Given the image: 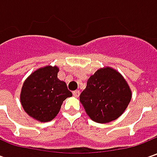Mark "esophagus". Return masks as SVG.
<instances>
[{
  "label": "esophagus",
  "mask_w": 157,
  "mask_h": 157,
  "mask_svg": "<svg viewBox=\"0 0 157 157\" xmlns=\"http://www.w3.org/2000/svg\"><path fill=\"white\" fill-rule=\"evenodd\" d=\"M79 94H80V92H79L78 90H76V91L73 92V96L76 97V98H78V97L79 96Z\"/></svg>",
  "instance_id": "esophagus-1"
}]
</instances>
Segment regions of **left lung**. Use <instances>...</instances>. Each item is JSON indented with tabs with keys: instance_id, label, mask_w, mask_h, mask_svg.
Returning a JSON list of instances; mask_svg holds the SVG:
<instances>
[{
	"instance_id": "obj_1",
	"label": "left lung",
	"mask_w": 157,
	"mask_h": 157,
	"mask_svg": "<svg viewBox=\"0 0 157 157\" xmlns=\"http://www.w3.org/2000/svg\"><path fill=\"white\" fill-rule=\"evenodd\" d=\"M131 97V90L121 74L111 67H105L89 78L79 99L94 121L107 123L123 113Z\"/></svg>"
}]
</instances>
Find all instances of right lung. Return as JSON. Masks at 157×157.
Returning a JSON list of instances; mask_svg holds the SVG:
<instances>
[{"mask_svg": "<svg viewBox=\"0 0 157 157\" xmlns=\"http://www.w3.org/2000/svg\"><path fill=\"white\" fill-rule=\"evenodd\" d=\"M58 68L48 65L31 73L23 83L21 103L30 117L41 122L57 116L63 101L72 94L66 84L57 78Z\"/></svg>", "mask_w": 157, "mask_h": 157, "instance_id": "add662e5", "label": "right lung"}]
</instances>
